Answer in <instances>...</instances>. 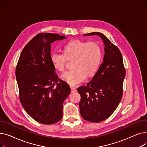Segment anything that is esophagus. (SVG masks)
Returning a JSON list of instances; mask_svg holds the SVG:
<instances>
[{
  "label": "esophagus",
  "instance_id": "obj_1",
  "mask_svg": "<svg viewBox=\"0 0 147 147\" xmlns=\"http://www.w3.org/2000/svg\"><path fill=\"white\" fill-rule=\"evenodd\" d=\"M77 90L76 88H74V87H71V93H74V92H76Z\"/></svg>",
  "mask_w": 147,
  "mask_h": 147
}]
</instances>
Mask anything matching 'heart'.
Masks as SVG:
<instances>
[{
  "instance_id": "obj_1",
  "label": "heart",
  "mask_w": 147,
  "mask_h": 147,
  "mask_svg": "<svg viewBox=\"0 0 147 147\" xmlns=\"http://www.w3.org/2000/svg\"><path fill=\"white\" fill-rule=\"evenodd\" d=\"M64 53L52 52L50 58L56 69L63 71L67 59L74 58L73 69L63 73L61 78L69 84L76 86L87 78L95 74L102 59V49L96 42L73 40L68 42L64 48Z\"/></svg>"
}]
</instances>
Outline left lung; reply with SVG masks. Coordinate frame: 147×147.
Returning <instances> with one entry per match:
<instances>
[{"label": "left lung", "mask_w": 147, "mask_h": 147, "mask_svg": "<svg viewBox=\"0 0 147 147\" xmlns=\"http://www.w3.org/2000/svg\"><path fill=\"white\" fill-rule=\"evenodd\" d=\"M83 35L99 36L105 46L103 61L98 70L87 85L77 89L81 96V116L88 121L98 123L109 118L119 105L126 71L120 50L105 35L99 32Z\"/></svg>", "instance_id": "8db88e82"}]
</instances>
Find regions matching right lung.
I'll list each match as a JSON object with an SVG mask.
<instances>
[{
  "instance_id": "1",
  "label": "right lung",
  "mask_w": 147,
  "mask_h": 147,
  "mask_svg": "<svg viewBox=\"0 0 147 147\" xmlns=\"http://www.w3.org/2000/svg\"><path fill=\"white\" fill-rule=\"evenodd\" d=\"M65 38L38 34L25 46L17 65L20 102L27 114L42 124H53L62 119L63 102L71 91L67 82L58 78L50 58L51 44Z\"/></svg>"
}]
</instances>
